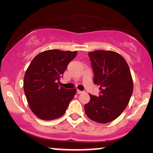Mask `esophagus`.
Masks as SVG:
<instances>
[{"label": "esophagus", "mask_w": 153, "mask_h": 153, "mask_svg": "<svg viewBox=\"0 0 153 153\" xmlns=\"http://www.w3.org/2000/svg\"><path fill=\"white\" fill-rule=\"evenodd\" d=\"M76 93H77V94H81V93H83V92L81 91H79V90H77Z\"/></svg>", "instance_id": "1"}]
</instances>
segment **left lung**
Returning <instances> with one entry per match:
<instances>
[{
	"mask_svg": "<svg viewBox=\"0 0 153 153\" xmlns=\"http://www.w3.org/2000/svg\"><path fill=\"white\" fill-rule=\"evenodd\" d=\"M94 72L93 82L100 85L99 97L89 94L91 100L85 104L86 116L99 123L116 119L128 105L133 92V80L126 60L113 51L89 52Z\"/></svg>",
	"mask_w": 153,
	"mask_h": 153,
	"instance_id": "left-lung-1",
	"label": "left lung"
}]
</instances>
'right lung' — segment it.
<instances>
[{"instance_id": "right-lung-1", "label": "right lung", "mask_w": 153, "mask_h": 153, "mask_svg": "<svg viewBox=\"0 0 153 153\" xmlns=\"http://www.w3.org/2000/svg\"><path fill=\"white\" fill-rule=\"evenodd\" d=\"M77 51L47 50L33 58L24 78L29 107L37 118L51 120L62 116L76 89L60 87V76Z\"/></svg>"}]
</instances>
